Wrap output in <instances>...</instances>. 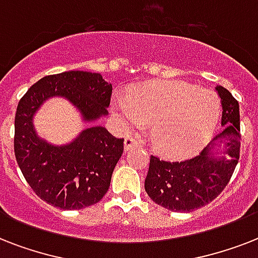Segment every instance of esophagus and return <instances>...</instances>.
I'll return each mask as SVG.
<instances>
[{
	"label": "esophagus",
	"instance_id": "obj_1",
	"mask_svg": "<svg viewBox=\"0 0 258 258\" xmlns=\"http://www.w3.org/2000/svg\"><path fill=\"white\" fill-rule=\"evenodd\" d=\"M139 147V143L138 141H135L133 137H127L124 139V150L125 151H130L131 149H137Z\"/></svg>",
	"mask_w": 258,
	"mask_h": 258
}]
</instances>
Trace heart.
I'll list each match as a JSON object with an SVG mask.
<instances>
[{"mask_svg":"<svg viewBox=\"0 0 258 258\" xmlns=\"http://www.w3.org/2000/svg\"><path fill=\"white\" fill-rule=\"evenodd\" d=\"M127 130L151 124L154 147L169 157L191 153L204 143L220 119L216 93L182 82H150L134 87L127 100L115 104Z\"/></svg>","mask_w":258,"mask_h":258,"instance_id":"b5f03b06","label":"heart"}]
</instances>
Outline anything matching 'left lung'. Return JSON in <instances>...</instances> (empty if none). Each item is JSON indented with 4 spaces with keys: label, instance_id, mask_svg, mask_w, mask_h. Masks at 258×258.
<instances>
[{
    "label": "left lung",
    "instance_id": "left-lung-1",
    "mask_svg": "<svg viewBox=\"0 0 258 258\" xmlns=\"http://www.w3.org/2000/svg\"><path fill=\"white\" fill-rule=\"evenodd\" d=\"M222 101V133L214 141H225L229 159L209 158V149L184 161H163L150 157L145 180L146 192L155 202L172 212H192L216 200L228 186L240 159V107L224 87H217Z\"/></svg>",
    "mask_w": 258,
    "mask_h": 258
}]
</instances>
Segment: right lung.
<instances>
[{"label": "right lung", "mask_w": 258, "mask_h": 258, "mask_svg": "<svg viewBox=\"0 0 258 258\" xmlns=\"http://www.w3.org/2000/svg\"><path fill=\"white\" fill-rule=\"evenodd\" d=\"M112 84L100 74L70 71L38 80L18 101L14 117V155L22 175L46 204L78 210L97 204L108 191L111 176L124 150L101 125L84 130L71 145L56 147L36 135L34 112L50 96L72 101L86 120L107 115Z\"/></svg>", "instance_id": "1"}]
</instances>
